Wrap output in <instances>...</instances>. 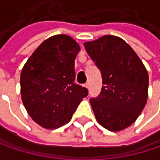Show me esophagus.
Segmentation results:
<instances>
[{
	"mask_svg": "<svg viewBox=\"0 0 160 160\" xmlns=\"http://www.w3.org/2000/svg\"><path fill=\"white\" fill-rule=\"evenodd\" d=\"M85 87L89 90V83H86V84H85Z\"/></svg>",
	"mask_w": 160,
	"mask_h": 160,
	"instance_id": "34e87169",
	"label": "esophagus"
}]
</instances>
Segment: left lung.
Returning a JSON list of instances; mask_svg holds the SVG:
<instances>
[{
  "label": "left lung",
  "instance_id": "left-lung-1",
  "mask_svg": "<svg viewBox=\"0 0 160 160\" xmlns=\"http://www.w3.org/2000/svg\"><path fill=\"white\" fill-rule=\"evenodd\" d=\"M100 69L103 86L90 99L100 125L118 132L132 125L143 111L148 94V73L132 48L121 38L106 35L84 43Z\"/></svg>",
  "mask_w": 160,
  "mask_h": 160
}]
</instances>
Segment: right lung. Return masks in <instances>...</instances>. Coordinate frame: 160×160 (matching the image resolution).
Masks as SVG:
<instances>
[{
    "instance_id": "obj_1",
    "label": "right lung",
    "mask_w": 160,
    "mask_h": 160,
    "mask_svg": "<svg viewBox=\"0 0 160 160\" xmlns=\"http://www.w3.org/2000/svg\"><path fill=\"white\" fill-rule=\"evenodd\" d=\"M80 45L71 37H50L34 51L21 76V98L31 118L45 129L67 124L88 90L75 83Z\"/></svg>"
}]
</instances>
